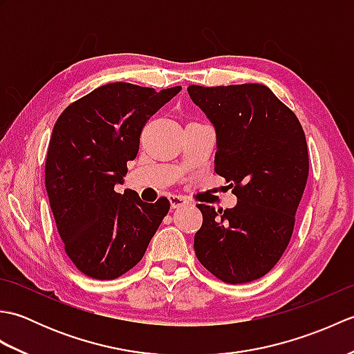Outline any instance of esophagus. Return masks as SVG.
Wrapping results in <instances>:
<instances>
[{"label": "esophagus", "instance_id": "1", "mask_svg": "<svg viewBox=\"0 0 354 354\" xmlns=\"http://www.w3.org/2000/svg\"><path fill=\"white\" fill-rule=\"evenodd\" d=\"M169 201H170V205H171V208H179V207H184V205L189 204V202H187V199H185V198H183V196H178V194H170V196H169Z\"/></svg>", "mask_w": 354, "mask_h": 354}]
</instances>
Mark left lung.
<instances>
[{
  "instance_id": "obj_1",
  "label": "left lung",
  "mask_w": 354,
  "mask_h": 354,
  "mask_svg": "<svg viewBox=\"0 0 354 354\" xmlns=\"http://www.w3.org/2000/svg\"><path fill=\"white\" fill-rule=\"evenodd\" d=\"M216 132L214 171L237 204H198V260L219 280L250 283L266 275L292 237L309 176L306 135L297 115L265 85L187 88Z\"/></svg>"
}]
</instances>
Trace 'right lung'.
I'll use <instances>...</instances> for the list:
<instances>
[{"label": "right lung", "mask_w": 354, "mask_h": 354, "mask_svg": "<svg viewBox=\"0 0 354 354\" xmlns=\"http://www.w3.org/2000/svg\"><path fill=\"white\" fill-rule=\"evenodd\" d=\"M181 86L155 91L126 82L102 85L66 106L48 145L45 189L65 251L80 272L114 280L132 269L169 213L170 202H142L124 183L150 115Z\"/></svg>", "instance_id": "obj_1"}]
</instances>
